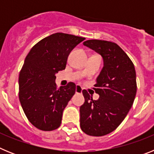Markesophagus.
Returning <instances> with one entry per match:
<instances>
[{
    "label": "esophagus",
    "mask_w": 154,
    "mask_h": 154,
    "mask_svg": "<svg viewBox=\"0 0 154 154\" xmlns=\"http://www.w3.org/2000/svg\"><path fill=\"white\" fill-rule=\"evenodd\" d=\"M75 92L76 93H82V88L80 85H77L75 88Z\"/></svg>",
    "instance_id": "1"
}]
</instances>
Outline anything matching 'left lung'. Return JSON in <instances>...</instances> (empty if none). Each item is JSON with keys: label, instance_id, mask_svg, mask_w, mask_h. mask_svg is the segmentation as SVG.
Returning a JSON list of instances; mask_svg holds the SVG:
<instances>
[{"label": "left lung", "instance_id": "obj_1", "mask_svg": "<svg viewBox=\"0 0 154 154\" xmlns=\"http://www.w3.org/2000/svg\"><path fill=\"white\" fill-rule=\"evenodd\" d=\"M83 45L100 54L104 65L93 88L99 99L93 100L82 90L85 103L80 106V127L87 135L102 137L114 131L133 106L136 71L131 59L114 42L92 39Z\"/></svg>", "mask_w": 154, "mask_h": 154}]
</instances>
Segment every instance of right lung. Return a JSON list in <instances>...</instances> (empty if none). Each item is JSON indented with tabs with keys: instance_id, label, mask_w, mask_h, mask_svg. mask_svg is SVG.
<instances>
[{
	"instance_id": "add662e5",
	"label": "right lung",
	"mask_w": 154,
	"mask_h": 154,
	"mask_svg": "<svg viewBox=\"0 0 154 154\" xmlns=\"http://www.w3.org/2000/svg\"><path fill=\"white\" fill-rule=\"evenodd\" d=\"M85 38L53 34L31 48L19 74V100L30 123L38 130L51 131L62 123V112L75 92L69 82L57 88L55 73L65 69L72 50Z\"/></svg>"
}]
</instances>
